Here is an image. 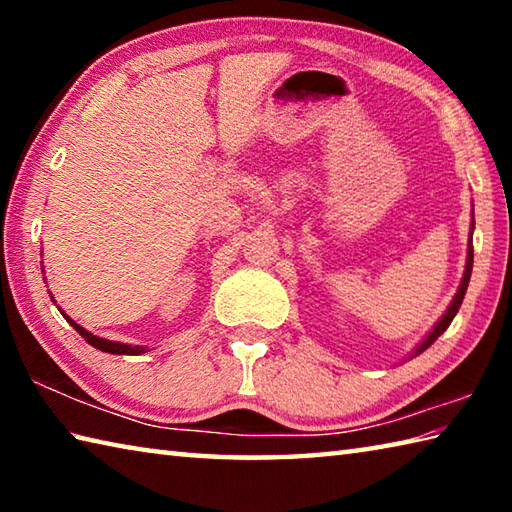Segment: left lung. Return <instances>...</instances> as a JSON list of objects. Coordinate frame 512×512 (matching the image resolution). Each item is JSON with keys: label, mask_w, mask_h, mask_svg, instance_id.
I'll use <instances>...</instances> for the list:
<instances>
[{"label": "left lung", "mask_w": 512, "mask_h": 512, "mask_svg": "<svg viewBox=\"0 0 512 512\" xmlns=\"http://www.w3.org/2000/svg\"><path fill=\"white\" fill-rule=\"evenodd\" d=\"M472 230H474V216H472ZM472 230H470V244H467V262H465V273H463V280H461V287H458V291H456V296H454V300H452V305L447 307V311H445V316L438 320L436 325H433V329L431 332L424 336V341L418 345V348L413 350V354L411 357H418L420 352H424L429 348V345L438 339L440 334L445 332V329L452 325V320H454V316H456V311H458V307H461V302H463V298H465V291H467V284H470V275H472V262H474V248H472Z\"/></svg>", "instance_id": "1"}]
</instances>
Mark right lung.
I'll list each match as a JSON object with an SVG mask.
<instances>
[{"label": "right lung", "instance_id": "1", "mask_svg": "<svg viewBox=\"0 0 512 512\" xmlns=\"http://www.w3.org/2000/svg\"><path fill=\"white\" fill-rule=\"evenodd\" d=\"M60 314L65 316V311L60 309ZM67 318V323L72 325L76 332H79L85 341H88L92 348H97V350H101V352H110V354H142V352H149L146 348H142V345H128V343H119V341H108V339H101V336H94L92 332H88V329L85 327H81V325H76L72 318L69 316H65Z\"/></svg>", "mask_w": 512, "mask_h": 512}]
</instances>
